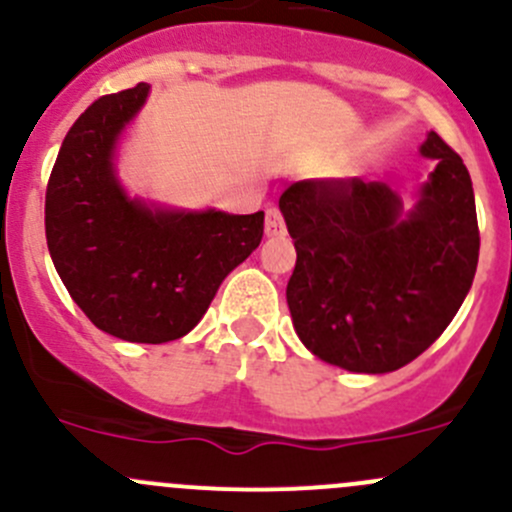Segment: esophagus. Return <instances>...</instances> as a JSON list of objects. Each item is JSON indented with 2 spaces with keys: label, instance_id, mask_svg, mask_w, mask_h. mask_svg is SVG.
Returning <instances> with one entry per match:
<instances>
[{
  "label": "esophagus",
  "instance_id": "34e87169",
  "mask_svg": "<svg viewBox=\"0 0 512 512\" xmlns=\"http://www.w3.org/2000/svg\"><path fill=\"white\" fill-rule=\"evenodd\" d=\"M285 218H282L280 208H275V205H270V208L265 210V232L267 237H277V235H285Z\"/></svg>",
  "mask_w": 512,
  "mask_h": 512
}]
</instances>
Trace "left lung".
<instances>
[{
    "mask_svg": "<svg viewBox=\"0 0 512 512\" xmlns=\"http://www.w3.org/2000/svg\"><path fill=\"white\" fill-rule=\"evenodd\" d=\"M421 200L379 180L312 178L280 195L297 250L287 304L304 347L359 374H386L426 352L461 309L478 267L476 198L461 156L438 133Z\"/></svg>",
    "mask_w": 512,
    "mask_h": 512,
    "instance_id": "1",
    "label": "left lung"
}]
</instances>
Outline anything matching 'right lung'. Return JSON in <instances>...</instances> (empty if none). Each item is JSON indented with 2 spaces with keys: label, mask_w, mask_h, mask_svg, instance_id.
<instances>
[{
  "label": "right lung",
  "mask_w": 512,
  "mask_h": 512,
  "mask_svg": "<svg viewBox=\"0 0 512 512\" xmlns=\"http://www.w3.org/2000/svg\"><path fill=\"white\" fill-rule=\"evenodd\" d=\"M148 84L91 103L66 133L46 185V245L71 299L101 332L163 344L203 319L220 282L260 245L265 213H163L113 175L118 133Z\"/></svg>",
  "instance_id": "add662e5"
}]
</instances>
